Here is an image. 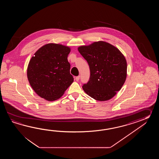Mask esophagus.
<instances>
[{
  "label": "esophagus",
  "mask_w": 159,
  "mask_h": 159,
  "mask_svg": "<svg viewBox=\"0 0 159 159\" xmlns=\"http://www.w3.org/2000/svg\"><path fill=\"white\" fill-rule=\"evenodd\" d=\"M80 75H78V76L75 77V80L77 81H78L80 80Z\"/></svg>",
  "instance_id": "esophagus-1"
}]
</instances>
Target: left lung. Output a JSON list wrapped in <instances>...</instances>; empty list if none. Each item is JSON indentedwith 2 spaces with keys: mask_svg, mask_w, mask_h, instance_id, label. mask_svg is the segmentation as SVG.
Here are the masks:
<instances>
[{
  "mask_svg": "<svg viewBox=\"0 0 159 159\" xmlns=\"http://www.w3.org/2000/svg\"><path fill=\"white\" fill-rule=\"evenodd\" d=\"M88 62L90 77L82 86L84 92L97 101H106L113 98L125 82L127 61L116 47L103 41L78 48Z\"/></svg>",
  "mask_w": 159,
  "mask_h": 159,
  "instance_id": "left-lung-1",
  "label": "left lung"
}]
</instances>
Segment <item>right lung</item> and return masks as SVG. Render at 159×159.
<instances>
[{
    "label": "right lung",
    "mask_w": 159,
    "mask_h": 159,
    "mask_svg": "<svg viewBox=\"0 0 159 159\" xmlns=\"http://www.w3.org/2000/svg\"><path fill=\"white\" fill-rule=\"evenodd\" d=\"M70 50L62 44L49 43L39 48L30 58L27 78L39 97L48 101H56L73 82L68 61Z\"/></svg>",
    "instance_id": "1"
}]
</instances>
